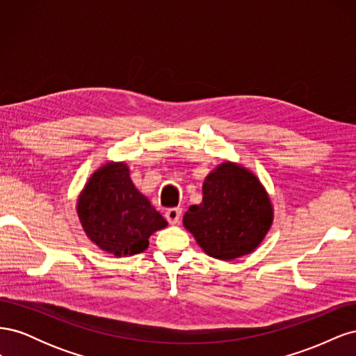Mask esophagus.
Listing matches in <instances>:
<instances>
[{
    "label": "esophagus",
    "mask_w": 356,
    "mask_h": 356,
    "mask_svg": "<svg viewBox=\"0 0 356 356\" xmlns=\"http://www.w3.org/2000/svg\"><path fill=\"white\" fill-rule=\"evenodd\" d=\"M181 213H182V211L179 208H170L166 211L165 217L169 224H178L181 220Z\"/></svg>",
    "instance_id": "1"
}]
</instances>
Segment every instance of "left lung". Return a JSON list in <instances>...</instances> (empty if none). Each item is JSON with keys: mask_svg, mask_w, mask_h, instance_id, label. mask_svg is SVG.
<instances>
[{"mask_svg": "<svg viewBox=\"0 0 356 356\" xmlns=\"http://www.w3.org/2000/svg\"><path fill=\"white\" fill-rule=\"evenodd\" d=\"M273 221L267 193L250 170L225 161L203 182V200L184 215V227L218 260L252 252Z\"/></svg>", "mask_w": 356, "mask_h": 356, "instance_id": "left-lung-1", "label": "left lung"}]
</instances>
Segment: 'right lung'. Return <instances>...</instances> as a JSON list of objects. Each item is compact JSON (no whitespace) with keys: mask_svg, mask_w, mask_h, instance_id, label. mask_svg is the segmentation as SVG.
<instances>
[{"mask_svg":"<svg viewBox=\"0 0 356 356\" xmlns=\"http://www.w3.org/2000/svg\"><path fill=\"white\" fill-rule=\"evenodd\" d=\"M79 218L88 238L115 257L145 251L148 238L168 225L136 190L124 163H106L81 191Z\"/></svg>","mask_w":356,"mask_h":356,"instance_id":"add662e5","label":"right lung"}]
</instances>
